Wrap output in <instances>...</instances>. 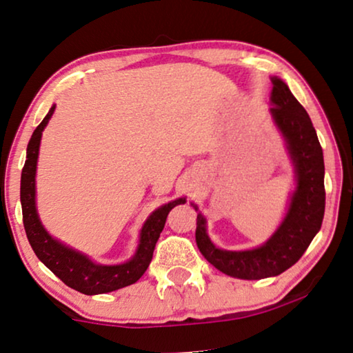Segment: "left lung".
<instances>
[{"label": "left lung", "mask_w": 353, "mask_h": 353, "mask_svg": "<svg viewBox=\"0 0 353 353\" xmlns=\"http://www.w3.org/2000/svg\"><path fill=\"white\" fill-rule=\"evenodd\" d=\"M271 81L270 112L285 139L296 174V188L285 219L265 244L252 250L233 252L215 247L206 233V219L201 212L196 217L194 233L198 249L210 265L223 274L247 281L279 276L293 266L319 233L325 214V165L317 133L306 109L287 83L279 77H271Z\"/></svg>", "instance_id": "1"}]
</instances>
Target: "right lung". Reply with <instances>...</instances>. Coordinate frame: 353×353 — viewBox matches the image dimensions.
Listing matches in <instances>:
<instances>
[{"mask_svg":"<svg viewBox=\"0 0 353 353\" xmlns=\"http://www.w3.org/2000/svg\"><path fill=\"white\" fill-rule=\"evenodd\" d=\"M54 110L55 104L38 125V128L33 131V136H31L28 147H26V161L22 170V179H20L23 227L31 249L34 250L36 256L68 287L74 288L83 294L109 293L131 285V283L139 281L141 276L149 268L155 244L163 228H165L170 210L177 204L185 203V198H179L176 201L168 203L149 215L143 230H141L139 245L136 249L134 256L122 265H97L87 255L54 239L42 227L38 210H36V165H38L41 136Z\"/></svg>","mask_w":353,"mask_h":353,"instance_id":"add662e5","label":"right lung"}]
</instances>
